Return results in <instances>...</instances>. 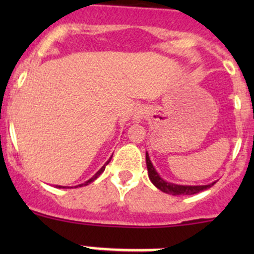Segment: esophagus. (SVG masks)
<instances>
[{
  "instance_id": "34e87169",
  "label": "esophagus",
  "mask_w": 254,
  "mask_h": 254,
  "mask_svg": "<svg viewBox=\"0 0 254 254\" xmlns=\"http://www.w3.org/2000/svg\"><path fill=\"white\" fill-rule=\"evenodd\" d=\"M145 117H146V109L143 108V107H139V108L135 109L134 114H132V122L140 123Z\"/></svg>"
}]
</instances>
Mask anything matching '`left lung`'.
Returning <instances> with one entry per match:
<instances>
[{"label": "left lung", "instance_id": "8db88e82", "mask_svg": "<svg viewBox=\"0 0 254 254\" xmlns=\"http://www.w3.org/2000/svg\"><path fill=\"white\" fill-rule=\"evenodd\" d=\"M146 166H147L148 178L152 182L153 186L160 189V190H162L163 193L172 194V195H193V194L206 190V189H209L210 187L215 184V182H212V183L205 184V186H182V184L171 183V182L165 181L163 178H161L157 171L155 170L147 152H146Z\"/></svg>", "mask_w": 254, "mask_h": 254}]
</instances>
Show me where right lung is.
Returning <instances> with one entry per match:
<instances>
[{
  "instance_id": "add662e5",
  "label": "right lung",
  "mask_w": 254,
  "mask_h": 254,
  "mask_svg": "<svg viewBox=\"0 0 254 254\" xmlns=\"http://www.w3.org/2000/svg\"><path fill=\"white\" fill-rule=\"evenodd\" d=\"M113 156V155H112ZM111 160H112V157L111 158H109V160L108 161H107V162L106 163H104V165L103 166H102V168H101V170H99L98 171V172H97L96 173V175H94L93 177H92V178H89L88 179V181H87V182H84V183H82V184H78V186H76V187H83V186H88V184L89 183H91V182H93L94 181V179H97V178H98V177L99 176H101L102 175V173H103L104 172V170H106V166L107 165H108V163L109 162H111ZM56 188H66V187H63V186H56ZM67 188H68V187H67ZM71 188H72V187H71Z\"/></svg>"
}]
</instances>
